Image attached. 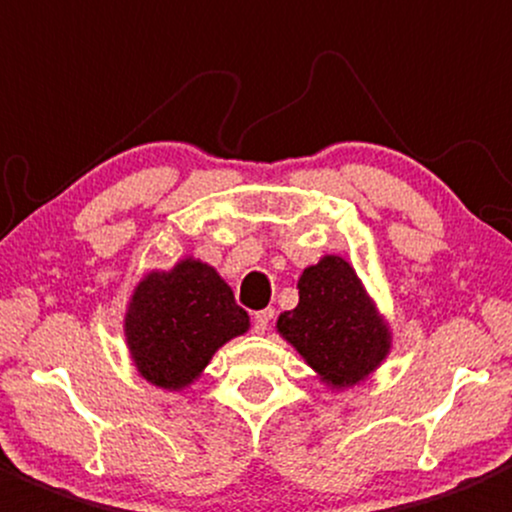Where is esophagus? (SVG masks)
I'll return each mask as SVG.
<instances>
[{
	"mask_svg": "<svg viewBox=\"0 0 512 512\" xmlns=\"http://www.w3.org/2000/svg\"><path fill=\"white\" fill-rule=\"evenodd\" d=\"M272 309H262V312H257L255 314V319H252V329H255L257 334H265L267 332V327H270V322H272Z\"/></svg>",
	"mask_w": 512,
	"mask_h": 512,
	"instance_id": "obj_1",
	"label": "esophagus"
}]
</instances>
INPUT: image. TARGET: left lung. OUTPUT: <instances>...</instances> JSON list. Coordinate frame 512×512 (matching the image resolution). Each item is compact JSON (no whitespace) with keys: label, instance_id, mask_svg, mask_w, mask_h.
<instances>
[{"label":"left lung","instance_id":"left-lung-1","mask_svg":"<svg viewBox=\"0 0 512 512\" xmlns=\"http://www.w3.org/2000/svg\"><path fill=\"white\" fill-rule=\"evenodd\" d=\"M299 304L277 319V332L332 389L364 381L391 349V332L344 257L327 255L297 282Z\"/></svg>","mask_w":512,"mask_h":512}]
</instances>
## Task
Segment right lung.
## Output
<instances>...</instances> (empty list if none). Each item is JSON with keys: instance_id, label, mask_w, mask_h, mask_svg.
I'll return each mask as SVG.
<instances>
[{"instance_id": "obj_1", "label": "right lung", "mask_w": 512, "mask_h": 512, "mask_svg": "<svg viewBox=\"0 0 512 512\" xmlns=\"http://www.w3.org/2000/svg\"><path fill=\"white\" fill-rule=\"evenodd\" d=\"M123 327L138 374L160 389L180 391L225 342L250 329V317L213 267L185 257L173 270L138 282Z\"/></svg>"}]
</instances>
